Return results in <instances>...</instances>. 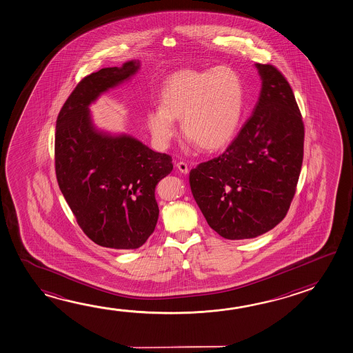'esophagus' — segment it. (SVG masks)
<instances>
[{
  "mask_svg": "<svg viewBox=\"0 0 353 353\" xmlns=\"http://www.w3.org/2000/svg\"><path fill=\"white\" fill-rule=\"evenodd\" d=\"M176 169L179 170L180 173H189V167H188V164L184 163V161H178V163H176Z\"/></svg>",
  "mask_w": 353,
  "mask_h": 353,
  "instance_id": "esophagus-1",
  "label": "esophagus"
}]
</instances>
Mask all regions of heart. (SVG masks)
I'll use <instances>...</instances> for the list:
<instances>
[{
    "instance_id": "b5f03b06",
    "label": "heart",
    "mask_w": 353,
    "mask_h": 353,
    "mask_svg": "<svg viewBox=\"0 0 353 353\" xmlns=\"http://www.w3.org/2000/svg\"><path fill=\"white\" fill-rule=\"evenodd\" d=\"M245 111V88L228 66L208 70H180L167 79L159 108L150 111L145 123L159 148L172 142L176 125L188 139L205 152L220 150L232 142Z\"/></svg>"
}]
</instances>
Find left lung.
Segmentation results:
<instances>
[{
    "instance_id": "8db88e82",
    "label": "left lung",
    "mask_w": 353,
    "mask_h": 353,
    "mask_svg": "<svg viewBox=\"0 0 353 353\" xmlns=\"http://www.w3.org/2000/svg\"><path fill=\"white\" fill-rule=\"evenodd\" d=\"M262 89L253 114L226 152L192 169V196L223 239H254L274 228L293 200L304 154V123L276 68L254 64Z\"/></svg>"
}]
</instances>
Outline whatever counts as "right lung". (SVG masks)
I'll list each match as a JSON object with an SVG mask.
<instances>
[{
	"label": "right lung",
	"mask_w": 353,
	"mask_h": 353,
	"mask_svg": "<svg viewBox=\"0 0 353 353\" xmlns=\"http://www.w3.org/2000/svg\"><path fill=\"white\" fill-rule=\"evenodd\" d=\"M139 60L85 77L57 119L55 173L79 226L96 245L136 250L156 228V186L173 170L172 157L131 134L99 130L90 105L138 72Z\"/></svg>",
	"instance_id": "right-lung-1"
}]
</instances>
